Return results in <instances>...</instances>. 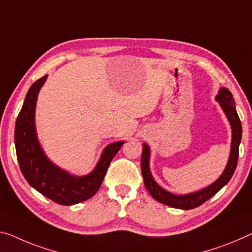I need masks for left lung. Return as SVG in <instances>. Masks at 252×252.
Instances as JSON below:
<instances>
[{"instance_id":"8db88e82","label":"left lung","mask_w":252,"mask_h":252,"mask_svg":"<svg viewBox=\"0 0 252 252\" xmlns=\"http://www.w3.org/2000/svg\"><path fill=\"white\" fill-rule=\"evenodd\" d=\"M216 100L220 102V107L223 108L224 113L226 114V117L229 119L232 127L231 154L225 170H224L222 176H220L214 184L208 186L207 188L203 189V190L188 193V195L184 196L173 195V193L164 190L163 188H161L160 186L153 180L149 168L150 149L146 144H143L141 168L143 178H144V185L149 192L151 193V196H152L156 200H158V202L175 208H180V210H191V208L200 206V205L204 204L207 199H210L211 197L214 196L216 192L220 191L224 186L229 183L232 176H233L235 169H237L239 158V145L242 137L241 121H240L237 109H235L233 95H232L231 92L227 90L226 88L220 89L219 94L216 95Z\"/></svg>"}]
</instances>
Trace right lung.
Returning a JSON list of instances; mask_svg holds the SVG:
<instances>
[{
    "label": "right lung",
    "mask_w": 252,
    "mask_h": 252,
    "mask_svg": "<svg viewBox=\"0 0 252 252\" xmlns=\"http://www.w3.org/2000/svg\"><path fill=\"white\" fill-rule=\"evenodd\" d=\"M46 79L47 75H44L30 87L15 122L18 162L23 177L36 190L60 205H74L89 199L98 191L108 166L124 142L107 146L95 169L86 177H73L54 165L41 151L34 130L37 96Z\"/></svg>",
    "instance_id": "add662e5"
}]
</instances>
